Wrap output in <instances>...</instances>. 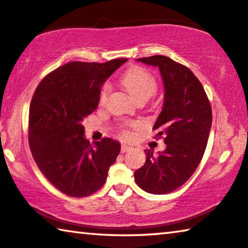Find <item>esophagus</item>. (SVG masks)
<instances>
[{
    "label": "esophagus",
    "mask_w": 248,
    "mask_h": 248,
    "mask_svg": "<svg viewBox=\"0 0 248 248\" xmlns=\"http://www.w3.org/2000/svg\"><path fill=\"white\" fill-rule=\"evenodd\" d=\"M132 148L130 145H127V144H122V148H121V152L122 153H125V152H127V151H130Z\"/></svg>",
    "instance_id": "34e87169"
}]
</instances>
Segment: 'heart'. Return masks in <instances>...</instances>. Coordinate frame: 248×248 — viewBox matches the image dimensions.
<instances>
[{"instance_id":"1","label":"heart","mask_w":248,"mask_h":248,"mask_svg":"<svg viewBox=\"0 0 248 248\" xmlns=\"http://www.w3.org/2000/svg\"><path fill=\"white\" fill-rule=\"evenodd\" d=\"M122 85L126 89V92L131 95L133 99L136 102L139 100L145 99L148 100L151 96L155 94L157 89V81L154 75L151 73L149 69L144 67L134 66L131 67L130 69L126 70L123 76L121 78ZM109 86L105 84L100 89L99 93V102L104 103L108 95ZM122 134L124 136L130 135V131L127 127L122 130Z\"/></svg>"}]
</instances>
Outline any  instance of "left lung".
Returning a JSON list of instances; mask_svg holds the SVG:
<instances>
[{"label": "left lung", "mask_w": 248, "mask_h": 248, "mask_svg": "<svg viewBox=\"0 0 248 248\" xmlns=\"http://www.w3.org/2000/svg\"><path fill=\"white\" fill-rule=\"evenodd\" d=\"M157 67L164 85V102L153 130L167 148L154 155L145 150L144 166L134 172L135 182L149 193L164 195L193 174L206 150L213 113L206 92L189 68L166 56L136 59Z\"/></svg>", "instance_id": "obj_1"}]
</instances>
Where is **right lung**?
<instances>
[{
	"label": "right lung",
	"mask_w": 248,
	"mask_h": 248,
	"mask_svg": "<svg viewBox=\"0 0 248 248\" xmlns=\"http://www.w3.org/2000/svg\"><path fill=\"white\" fill-rule=\"evenodd\" d=\"M127 59L63 64L44 78L32 96L29 145L45 177L64 195L87 197L105 184L121 144H91L82 121L97 108L100 87Z\"/></svg>",
	"instance_id": "1"
}]
</instances>
